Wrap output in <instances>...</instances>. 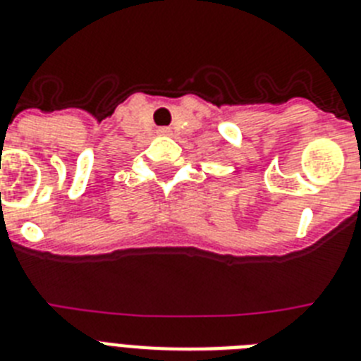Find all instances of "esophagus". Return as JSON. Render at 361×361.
Listing matches in <instances>:
<instances>
[{
  "instance_id": "esophagus-1",
  "label": "esophagus",
  "mask_w": 361,
  "mask_h": 361,
  "mask_svg": "<svg viewBox=\"0 0 361 361\" xmlns=\"http://www.w3.org/2000/svg\"><path fill=\"white\" fill-rule=\"evenodd\" d=\"M159 132H161V134H169V132H171V130H169V128H163V130H159Z\"/></svg>"
}]
</instances>
